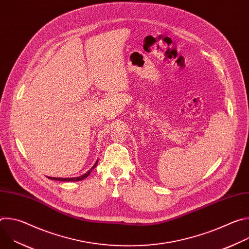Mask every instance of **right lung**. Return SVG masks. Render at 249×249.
Returning a JSON list of instances; mask_svg holds the SVG:
<instances>
[{
	"label": "right lung",
	"mask_w": 249,
	"mask_h": 249,
	"mask_svg": "<svg viewBox=\"0 0 249 249\" xmlns=\"http://www.w3.org/2000/svg\"><path fill=\"white\" fill-rule=\"evenodd\" d=\"M97 164V161L94 163V165L85 174L79 176V177H73V178H56V177H49L50 179H53V180H59V181H80V180H83L84 178H86V177L89 176V174L91 172V169H93Z\"/></svg>",
	"instance_id": "1"
}]
</instances>
